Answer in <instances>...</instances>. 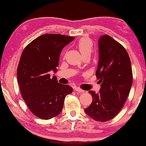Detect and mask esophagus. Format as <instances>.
<instances>
[{
  "instance_id": "obj_1",
  "label": "esophagus",
  "mask_w": 146,
  "mask_h": 146,
  "mask_svg": "<svg viewBox=\"0 0 146 146\" xmlns=\"http://www.w3.org/2000/svg\"><path fill=\"white\" fill-rule=\"evenodd\" d=\"M75 90L76 92H79V93H84V92H85V91L81 89V88H79V87H76V88H75Z\"/></svg>"
}]
</instances>
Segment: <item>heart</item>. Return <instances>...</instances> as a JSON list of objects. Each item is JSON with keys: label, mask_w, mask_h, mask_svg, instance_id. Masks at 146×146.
Returning a JSON list of instances; mask_svg holds the SVG:
<instances>
[{"label": "heart", "mask_w": 146, "mask_h": 146, "mask_svg": "<svg viewBox=\"0 0 146 146\" xmlns=\"http://www.w3.org/2000/svg\"><path fill=\"white\" fill-rule=\"evenodd\" d=\"M77 47L83 56L85 55H90L93 50V43L90 39L83 38L77 43Z\"/></svg>", "instance_id": "obj_1"}]
</instances>
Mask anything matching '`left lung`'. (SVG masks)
Returning a JSON list of instances; mask_svg holds the SVG:
<instances>
[{"instance_id":"obj_1","label":"left lung","mask_w":146,"mask_h":146,"mask_svg":"<svg viewBox=\"0 0 146 146\" xmlns=\"http://www.w3.org/2000/svg\"><path fill=\"white\" fill-rule=\"evenodd\" d=\"M98 51L96 76L101 88L98 94L89 91L93 101L85 111L95 120L106 122L115 117L124 105L132 85V70L126 49L110 36L100 37Z\"/></svg>"}]
</instances>
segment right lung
I'll return each mask as SVG.
<instances>
[{
    "mask_svg": "<svg viewBox=\"0 0 146 146\" xmlns=\"http://www.w3.org/2000/svg\"><path fill=\"white\" fill-rule=\"evenodd\" d=\"M75 38L60 34H45L34 39L22 52L17 70L21 94L29 110L40 119L56 117L66 96L73 92L68 85L58 83L49 71H57L64 46Z\"/></svg>",
    "mask_w": 146,
    "mask_h": 146,
    "instance_id": "right-lung-1",
    "label": "right lung"
}]
</instances>
